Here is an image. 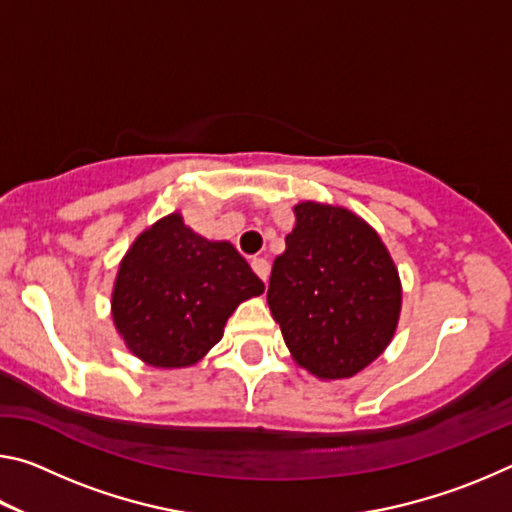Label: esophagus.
<instances>
[{
  "label": "esophagus",
  "mask_w": 512,
  "mask_h": 512,
  "mask_svg": "<svg viewBox=\"0 0 512 512\" xmlns=\"http://www.w3.org/2000/svg\"><path fill=\"white\" fill-rule=\"evenodd\" d=\"M250 266H253V271L259 275V280H262V282L268 280V273H271V264H268L266 259L257 257V259H253V262H250Z\"/></svg>",
  "instance_id": "1"
}]
</instances>
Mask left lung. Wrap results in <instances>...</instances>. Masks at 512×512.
Wrapping results in <instances>:
<instances>
[{
	"label": "left lung",
	"mask_w": 512,
	"mask_h": 512,
	"mask_svg": "<svg viewBox=\"0 0 512 512\" xmlns=\"http://www.w3.org/2000/svg\"><path fill=\"white\" fill-rule=\"evenodd\" d=\"M287 250L275 257L268 307L298 366L345 379L391 343L402 284L370 225L339 205L298 203Z\"/></svg>",
	"instance_id": "1"
}]
</instances>
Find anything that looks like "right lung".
Returning <instances> with one entry per match:
<instances>
[{
	"label": "right lung",
	"instance_id": "right-lung-1",
	"mask_svg": "<svg viewBox=\"0 0 512 512\" xmlns=\"http://www.w3.org/2000/svg\"><path fill=\"white\" fill-rule=\"evenodd\" d=\"M264 293L230 241H210L173 212L133 241L112 289L126 348L155 368L194 366L221 341L241 302Z\"/></svg>",
	"mask_w": 512,
	"mask_h": 512
}]
</instances>
